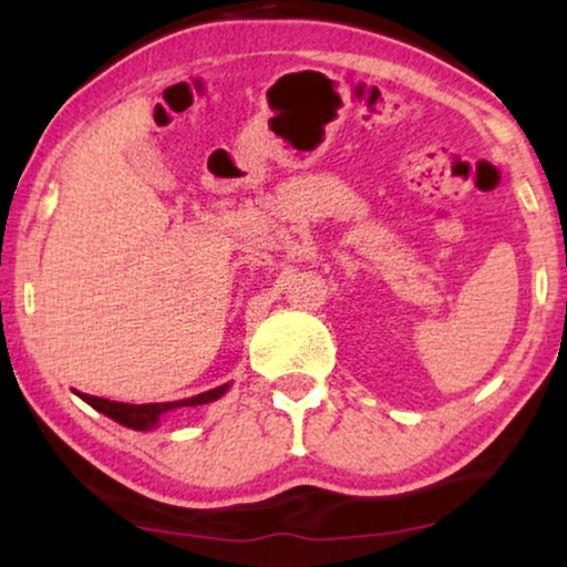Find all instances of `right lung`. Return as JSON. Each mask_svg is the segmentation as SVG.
<instances>
[{
  "instance_id": "1",
  "label": "right lung",
  "mask_w": 567,
  "mask_h": 567,
  "mask_svg": "<svg viewBox=\"0 0 567 567\" xmlns=\"http://www.w3.org/2000/svg\"><path fill=\"white\" fill-rule=\"evenodd\" d=\"M227 390H229V384H221V386H216V390H208V392L196 394V398L175 400V402H150V405H128V402H115V400L95 398V394H82V392H76V394H80V398L87 402V405L95 408L97 413L113 417L115 423L126 425V429H134V431H150V429H154V425L159 423V417L165 415L167 410L206 405V402L219 400Z\"/></svg>"
}]
</instances>
